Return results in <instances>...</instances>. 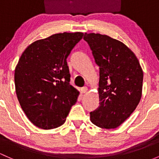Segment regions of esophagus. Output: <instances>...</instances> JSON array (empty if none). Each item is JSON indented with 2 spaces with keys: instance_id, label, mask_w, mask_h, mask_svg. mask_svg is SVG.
Here are the masks:
<instances>
[{
  "instance_id": "esophagus-1",
  "label": "esophagus",
  "mask_w": 159,
  "mask_h": 159,
  "mask_svg": "<svg viewBox=\"0 0 159 159\" xmlns=\"http://www.w3.org/2000/svg\"><path fill=\"white\" fill-rule=\"evenodd\" d=\"M87 91H88V88H87V87H83V88L81 89V93L82 94L86 93Z\"/></svg>"
}]
</instances>
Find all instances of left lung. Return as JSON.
Instances as JSON below:
<instances>
[{
	"instance_id": "left-lung-1",
	"label": "left lung",
	"mask_w": 159,
	"mask_h": 159,
	"mask_svg": "<svg viewBox=\"0 0 159 159\" xmlns=\"http://www.w3.org/2000/svg\"><path fill=\"white\" fill-rule=\"evenodd\" d=\"M99 66L100 105L90 112L97 127L114 129L134 111L141 99L143 72L134 53L123 42L99 33H85Z\"/></svg>"
}]
</instances>
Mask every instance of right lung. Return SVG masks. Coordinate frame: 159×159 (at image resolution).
<instances>
[{
  "instance_id": "obj_1",
  "label": "right lung",
  "mask_w": 159,
  "mask_h": 159,
  "mask_svg": "<svg viewBox=\"0 0 159 159\" xmlns=\"http://www.w3.org/2000/svg\"><path fill=\"white\" fill-rule=\"evenodd\" d=\"M83 32H64L37 40L22 54L14 73L16 93L32 124L44 129L65 122L79 91L70 84L66 58Z\"/></svg>"
}]
</instances>
